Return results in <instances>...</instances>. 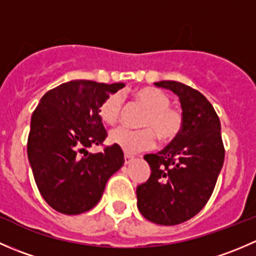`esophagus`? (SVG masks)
<instances>
[{
    "label": "esophagus",
    "instance_id": "1",
    "mask_svg": "<svg viewBox=\"0 0 256 256\" xmlns=\"http://www.w3.org/2000/svg\"><path fill=\"white\" fill-rule=\"evenodd\" d=\"M134 160H135V157L131 156V154H125V164H131V162H132Z\"/></svg>",
    "mask_w": 256,
    "mask_h": 256
}]
</instances>
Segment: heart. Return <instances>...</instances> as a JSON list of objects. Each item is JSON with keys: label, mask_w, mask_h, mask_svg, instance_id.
<instances>
[{"label": "heart", "mask_w": 256, "mask_h": 256, "mask_svg": "<svg viewBox=\"0 0 256 256\" xmlns=\"http://www.w3.org/2000/svg\"><path fill=\"white\" fill-rule=\"evenodd\" d=\"M134 98L146 109L141 120L140 130L116 128L110 131L109 141L128 154L148 150L154 146V135L161 142H171L180 134L183 115L178 109L171 108V100L161 90L146 86L134 92ZM122 96L118 92L108 95L99 106V116L102 122L114 125L120 118Z\"/></svg>", "instance_id": "b5f03b06"}]
</instances>
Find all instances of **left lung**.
Segmentation results:
<instances>
[{
	"label": "left lung",
	"instance_id": "obj_1",
	"mask_svg": "<svg viewBox=\"0 0 256 256\" xmlns=\"http://www.w3.org/2000/svg\"><path fill=\"white\" fill-rule=\"evenodd\" d=\"M154 85L180 98L184 122L180 135L162 151L144 156L151 174L136 188L138 208L152 223L176 226L207 204L226 152L220 121L204 95L174 80Z\"/></svg>",
	"mask_w": 256,
	"mask_h": 256
}]
</instances>
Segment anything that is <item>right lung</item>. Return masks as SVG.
<instances>
[{"label": "right lung", "instance_id": "add662e5", "mask_svg": "<svg viewBox=\"0 0 256 256\" xmlns=\"http://www.w3.org/2000/svg\"><path fill=\"white\" fill-rule=\"evenodd\" d=\"M124 86L72 80L46 92L33 112L28 160L40 194L59 213L74 216L94 208L108 180L125 162L116 144L99 154L86 150L108 136L100 104Z\"/></svg>", "mask_w": 256, "mask_h": 256}]
</instances>
